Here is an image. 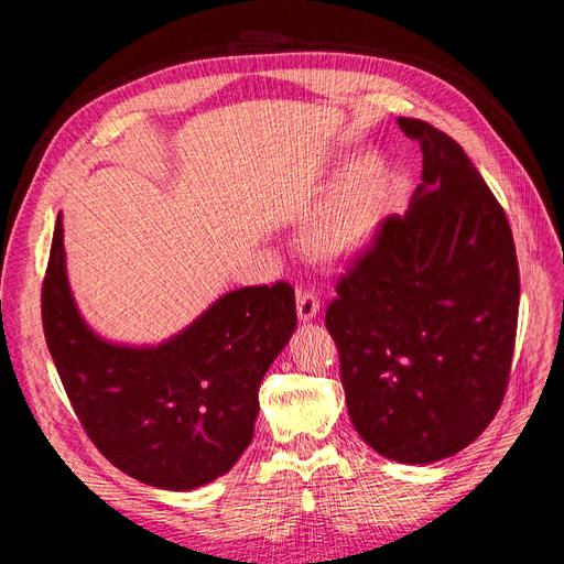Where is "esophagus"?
Here are the masks:
<instances>
[{
  "label": "esophagus",
  "mask_w": 564,
  "mask_h": 564,
  "mask_svg": "<svg viewBox=\"0 0 564 564\" xmlns=\"http://www.w3.org/2000/svg\"><path fill=\"white\" fill-rule=\"evenodd\" d=\"M296 313L301 322H311L319 313V299L308 289H299L296 292Z\"/></svg>",
  "instance_id": "obj_1"
}]
</instances>
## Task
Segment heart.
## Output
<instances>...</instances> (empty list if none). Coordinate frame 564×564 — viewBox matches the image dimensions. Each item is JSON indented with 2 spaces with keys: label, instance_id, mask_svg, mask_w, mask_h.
Returning a JSON list of instances; mask_svg holds the SVG:
<instances>
[{
  "label": "heart",
  "instance_id": "heart-1",
  "mask_svg": "<svg viewBox=\"0 0 564 564\" xmlns=\"http://www.w3.org/2000/svg\"><path fill=\"white\" fill-rule=\"evenodd\" d=\"M388 183V169L377 152L352 158L336 178L329 199L305 232L319 259L338 261L360 251L377 228V216Z\"/></svg>",
  "mask_w": 564,
  "mask_h": 564
}]
</instances>
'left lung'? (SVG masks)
Instances as JSON below:
<instances>
[{
  "instance_id": "obj_1",
  "label": "left lung",
  "mask_w": 564,
  "mask_h": 564,
  "mask_svg": "<svg viewBox=\"0 0 564 564\" xmlns=\"http://www.w3.org/2000/svg\"><path fill=\"white\" fill-rule=\"evenodd\" d=\"M398 127L421 143V183L338 280L327 329L355 431L421 466L466 449L499 412L520 275L506 214L466 152L421 119Z\"/></svg>"
}]
</instances>
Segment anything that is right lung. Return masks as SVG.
Segmentation results:
<instances>
[{
  "instance_id": "1",
  "label": "right lung",
  "mask_w": 564,
  "mask_h": 564,
  "mask_svg": "<svg viewBox=\"0 0 564 564\" xmlns=\"http://www.w3.org/2000/svg\"><path fill=\"white\" fill-rule=\"evenodd\" d=\"M44 336L77 419L112 466L191 491L226 475L253 437L259 386L296 329L294 289L218 296L160 344L100 336L75 301L58 214L42 289Z\"/></svg>"
}]
</instances>
